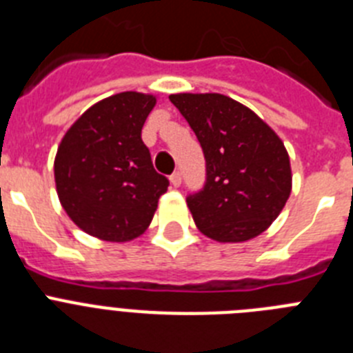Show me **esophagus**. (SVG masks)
<instances>
[{"instance_id": "34e87169", "label": "esophagus", "mask_w": 353, "mask_h": 353, "mask_svg": "<svg viewBox=\"0 0 353 353\" xmlns=\"http://www.w3.org/2000/svg\"><path fill=\"white\" fill-rule=\"evenodd\" d=\"M170 180L174 187H179L180 183H182V173H180V171H174V173L170 176Z\"/></svg>"}]
</instances>
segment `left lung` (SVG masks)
Wrapping results in <instances>:
<instances>
[{
    "label": "left lung",
    "instance_id": "obj_1",
    "mask_svg": "<svg viewBox=\"0 0 353 353\" xmlns=\"http://www.w3.org/2000/svg\"><path fill=\"white\" fill-rule=\"evenodd\" d=\"M207 161L203 189L187 196L196 226L217 242H245L276 221L292 192L285 145L254 111L221 93H174Z\"/></svg>",
    "mask_w": 353,
    "mask_h": 353
}]
</instances>
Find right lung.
Returning <instances> with one entry per match:
<instances>
[{
  "label": "right lung",
  "instance_id": "right-lung-1",
  "mask_svg": "<svg viewBox=\"0 0 353 353\" xmlns=\"http://www.w3.org/2000/svg\"><path fill=\"white\" fill-rule=\"evenodd\" d=\"M154 95L123 92L86 109L61 139L54 159L58 198L88 235L129 242L150 226L166 176L154 170L141 139Z\"/></svg>",
  "mask_w": 353,
  "mask_h": 353
}]
</instances>
